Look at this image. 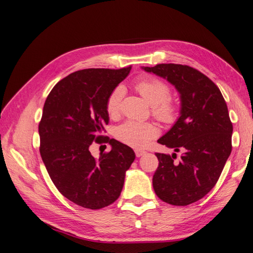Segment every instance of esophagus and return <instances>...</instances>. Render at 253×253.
<instances>
[{
    "instance_id": "34e87169",
    "label": "esophagus",
    "mask_w": 253,
    "mask_h": 253,
    "mask_svg": "<svg viewBox=\"0 0 253 253\" xmlns=\"http://www.w3.org/2000/svg\"><path fill=\"white\" fill-rule=\"evenodd\" d=\"M145 153H147V152L143 151V150H138V149L135 150V155H136L137 157H141L142 155L145 154Z\"/></svg>"
}]
</instances>
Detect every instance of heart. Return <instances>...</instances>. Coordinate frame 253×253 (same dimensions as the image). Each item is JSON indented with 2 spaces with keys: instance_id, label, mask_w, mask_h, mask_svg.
<instances>
[{
  "instance_id": "obj_1",
  "label": "heart",
  "mask_w": 253,
  "mask_h": 253,
  "mask_svg": "<svg viewBox=\"0 0 253 253\" xmlns=\"http://www.w3.org/2000/svg\"><path fill=\"white\" fill-rule=\"evenodd\" d=\"M136 89L153 106V115L166 125H173L179 116V105L169 98L171 88L165 81L157 78H144L136 83ZM125 96V87H115L106 100V112L111 117L117 116ZM159 134V128L152 122L126 120L115 128V137L126 145L142 148Z\"/></svg>"
}]
</instances>
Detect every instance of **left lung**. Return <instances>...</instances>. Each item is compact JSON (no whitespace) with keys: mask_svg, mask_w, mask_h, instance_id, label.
<instances>
[{"mask_svg":"<svg viewBox=\"0 0 253 253\" xmlns=\"http://www.w3.org/2000/svg\"><path fill=\"white\" fill-rule=\"evenodd\" d=\"M167 79L180 94V116L158 143L175 152L179 162L156 153L158 168L153 175L156 195L174 206L200 201L215 186L232 150V122L219 88L195 68L181 64L142 67Z\"/></svg>","mask_w":253,"mask_h":253,"instance_id":"obj_1","label":"left lung"}]
</instances>
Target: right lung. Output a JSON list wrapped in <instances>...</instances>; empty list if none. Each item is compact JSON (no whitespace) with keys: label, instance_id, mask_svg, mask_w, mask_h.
I'll return each mask as SVG.
<instances>
[{"label":"right lung","instance_id":"add662e5","mask_svg":"<svg viewBox=\"0 0 253 253\" xmlns=\"http://www.w3.org/2000/svg\"><path fill=\"white\" fill-rule=\"evenodd\" d=\"M131 68L72 73L45 100L39 124L42 160L59 192L83 208L101 209L116 201L135 159L126 144L101 135L110 120L108 97ZM94 141L110 143L112 150L95 159L89 152Z\"/></svg>","mask_w":253,"mask_h":253}]
</instances>
